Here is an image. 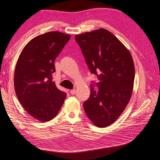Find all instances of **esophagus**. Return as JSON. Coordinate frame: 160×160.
I'll return each mask as SVG.
<instances>
[{
  "label": "esophagus",
  "instance_id": "obj_1",
  "mask_svg": "<svg viewBox=\"0 0 160 160\" xmlns=\"http://www.w3.org/2000/svg\"><path fill=\"white\" fill-rule=\"evenodd\" d=\"M70 93H71V94H72V95H74V94L77 93V91H76L75 89H72V90L70 91Z\"/></svg>",
  "mask_w": 160,
  "mask_h": 160
}]
</instances>
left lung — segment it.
I'll use <instances>...</instances> for the list:
<instances>
[{"instance_id":"left-lung-1","label":"left lung","mask_w":160,"mask_h":160,"mask_svg":"<svg viewBox=\"0 0 160 160\" xmlns=\"http://www.w3.org/2000/svg\"><path fill=\"white\" fill-rule=\"evenodd\" d=\"M91 72L97 76L98 88L91 86L83 103L86 116L94 125L105 128L116 121L131 98L135 66L130 51L116 36L103 28L77 35Z\"/></svg>"}]
</instances>
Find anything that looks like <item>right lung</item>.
<instances>
[{
    "mask_svg": "<svg viewBox=\"0 0 160 160\" xmlns=\"http://www.w3.org/2000/svg\"><path fill=\"white\" fill-rule=\"evenodd\" d=\"M71 36L53 31L35 37L26 44L18 57L14 86L18 101L31 116L41 122L53 119L67 94L52 81L54 60Z\"/></svg>",
    "mask_w": 160,
    "mask_h": 160,
    "instance_id": "add662e5",
    "label": "right lung"
}]
</instances>
